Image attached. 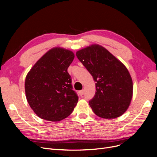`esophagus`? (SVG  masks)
<instances>
[{
  "instance_id": "obj_1",
  "label": "esophagus",
  "mask_w": 157,
  "mask_h": 157,
  "mask_svg": "<svg viewBox=\"0 0 157 157\" xmlns=\"http://www.w3.org/2000/svg\"><path fill=\"white\" fill-rule=\"evenodd\" d=\"M83 93H84V92H83V90H80V91H79L78 92V94H79V95L80 96H82V95H83Z\"/></svg>"
}]
</instances>
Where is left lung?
<instances>
[{
    "mask_svg": "<svg viewBox=\"0 0 157 157\" xmlns=\"http://www.w3.org/2000/svg\"><path fill=\"white\" fill-rule=\"evenodd\" d=\"M76 55L96 81V94L89 101L94 113L110 119L123 115L133 95L132 79L125 65L99 44L87 46Z\"/></svg>",
    "mask_w": 157,
    "mask_h": 157,
    "instance_id": "obj_1",
    "label": "left lung"
}]
</instances>
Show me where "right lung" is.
Here are the masks:
<instances>
[{"instance_id": "right-lung-1", "label": "right lung", "mask_w": 157, "mask_h": 157, "mask_svg": "<svg viewBox=\"0 0 157 157\" xmlns=\"http://www.w3.org/2000/svg\"><path fill=\"white\" fill-rule=\"evenodd\" d=\"M74 58L72 51L55 47L42 56L27 73V100L42 119L60 121L71 115L77 105L78 98L67 72Z\"/></svg>"}]
</instances>
